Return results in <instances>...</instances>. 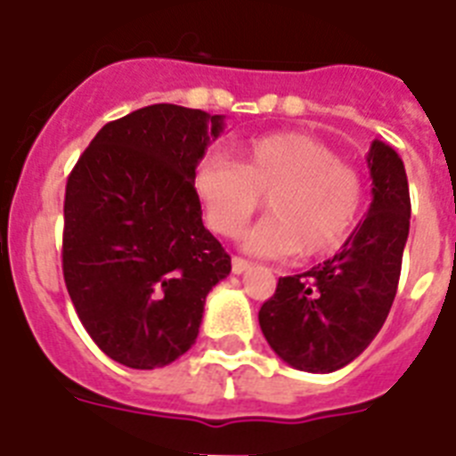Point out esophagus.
I'll list each match as a JSON object with an SVG mask.
<instances>
[{"instance_id": "34e87169", "label": "esophagus", "mask_w": 456, "mask_h": 456, "mask_svg": "<svg viewBox=\"0 0 456 456\" xmlns=\"http://www.w3.org/2000/svg\"><path fill=\"white\" fill-rule=\"evenodd\" d=\"M248 269H250V262H248V259H243V257H232V271H234L236 275L246 273Z\"/></svg>"}]
</instances>
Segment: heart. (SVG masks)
I'll list each match as a JSON object with an SVG mask.
<instances>
[{"label":"heart","instance_id":"1","mask_svg":"<svg viewBox=\"0 0 456 456\" xmlns=\"http://www.w3.org/2000/svg\"><path fill=\"white\" fill-rule=\"evenodd\" d=\"M208 227L236 236L266 197L269 217L248 229L240 246L259 257L301 252L317 257L338 248L364 204V181L354 167L308 134L281 132L234 148V164L208 155L194 171Z\"/></svg>","mask_w":456,"mask_h":456}]
</instances>
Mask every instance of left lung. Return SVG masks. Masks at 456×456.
<instances>
[{
	"label": "left lung",
	"mask_w": 456,
	"mask_h": 456,
	"mask_svg": "<svg viewBox=\"0 0 456 456\" xmlns=\"http://www.w3.org/2000/svg\"><path fill=\"white\" fill-rule=\"evenodd\" d=\"M369 213L334 257L278 281L259 311L271 350L308 373L347 366L378 336L396 297L401 259L411 229V192L392 145L373 141Z\"/></svg>",
	"instance_id": "1"
}]
</instances>
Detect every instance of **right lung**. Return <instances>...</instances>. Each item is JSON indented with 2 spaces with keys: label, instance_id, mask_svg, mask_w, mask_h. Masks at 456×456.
I'll return each mask as SVG.
<instances>
[{
  "label": "right lung",
  "instance_id": "right-lung-1",
  "mask_svg": "<svg viewBox=\"0 0 456 456\" xmlns=\"http://www.w3.org/2000/svg\"><path fill=\"white\" fill-rule=\"evenodd\" d=\"M224 116L152 104L99 129L64 194L62 271L90 338L129 369L194 346L206 297L232 271L201 222L194 171Z\"/></svg>",
  "mask_w": 456,
  "mask_h": 456
}]
</instances>
